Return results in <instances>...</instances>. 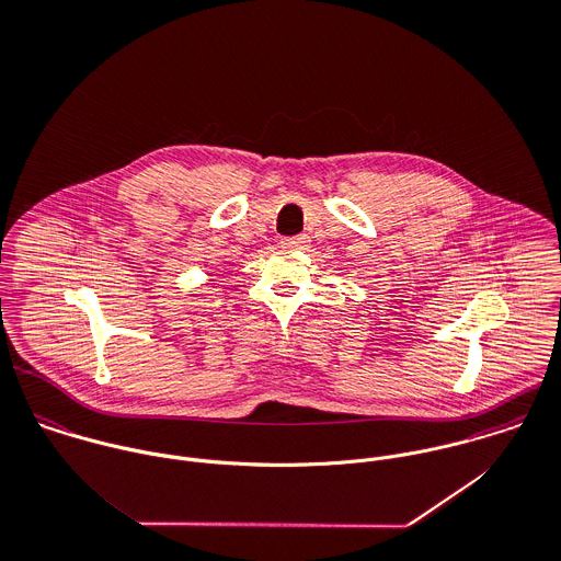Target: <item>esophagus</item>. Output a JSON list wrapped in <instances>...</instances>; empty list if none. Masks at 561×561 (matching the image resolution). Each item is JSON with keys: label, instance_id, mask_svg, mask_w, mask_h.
<instances>
[{"label": "esophagus", "instance_id": "1", "mask_svg": "<svg viewBox=\"0 0 561 561\" xmlns=\"http://www.w3.org/2000/svg\"><path fill=\"white\" fill-rule=\"evenodd\" d=\"M283 248H289V250H302L309 245V237L307 234H294V237H285L283 241Z\"/></svg>", "mask_w": 561, "mask_h": 561}]
</instances>
